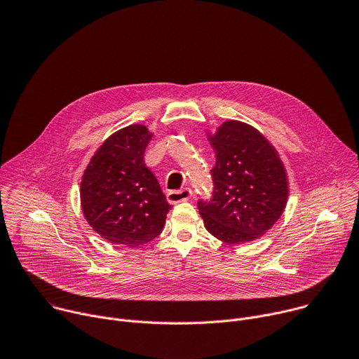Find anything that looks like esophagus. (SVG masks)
Segmentation results:
<instances>
[{"instance_id": "1", "label": "esophagus", "mask_w": 359, "mask_h": 359, "mask_svg": "<svg viewBox=\"0 0 359 359\" xmlns=\"http://www.w3.org/2000/svg\"><path fill=\"white\" fill-rule=\"evenodd\" d=\"M191 196H193V191L189 187H184L182 190H170L168 193V201L170 204H176V203L186 201V200L191 198Z\"/></svg>"}]
</instances>
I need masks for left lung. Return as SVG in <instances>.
<instances>
[{
	"label": "left lung",
	"instance_id": "left-lung-1",
	"mask_svg": "<svg viewBox=\"0 0 359 359\" xmlns=\"http://www.w3.org/2000/svg\"><path fill=\"white\" fill-rule=\"evenodd\" d=\"M208 139L216 166L213 198L197 204L204 227L233 245L264 236L284 213L290 191L277 149L260 130L240 121L208 130Z\"/></svg>",
	"mask_w": 359,
	"mask_h": 359
}]
</instances>
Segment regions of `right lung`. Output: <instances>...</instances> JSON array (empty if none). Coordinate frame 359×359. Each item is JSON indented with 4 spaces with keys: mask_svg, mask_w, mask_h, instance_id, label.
<instances>
[{
    "mask_svg": "<svg viewBox=\"0 0 359 359\" xmlns=\"http://www.w3.org/2000/svg\"><path fill=\"white\" fill-rule=\"evenodd\" d=\"M151 136L139 123L119 129L97 147L83 170V217L111 244L133 248L149 243L162 233L172 209L143 162Z\"/></svg>",
    "mask_w": 359,
    "mask_h": 359,
    "instance_id": "obj_1",
    "label": "right lung"
}]
</instances>
